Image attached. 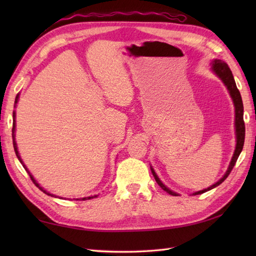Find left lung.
Here are the masks:
<instances>
[{
  "label": "left lung",
  "instance_id": "left-lung-1",
  "mask_svg": "<svg viewBox=\"0 0 256 256\" xmlns=\"http://www.w3.org/2000/svg\"><path fill=\"white\" fill-rule=\"evenodd\" d=\"M212 69H214V72L219 76L221 78V80L224 81V84L226 86L228 90H229L231 98L233 99V102H234V106H236V148L234 150V154H233L232 157V160L229 165V168H228L226 172L224 174V176L222 177L218 182H216L214 184H212L211 187L206 188L204 190H200L198 192H194V194H201L206 192H208V190H211L216 188V186H219L220 184L224 182L226 177L230 175L231 170H233V167H234L236 162L238 158V156H240L241 152L243 150V145H244V138H246V124H244V120H243V102H242V98L240 94V91L236 88V81L234 78H233V74L232 72L230 70L229 66L222 60H214V64H212ZM152 172H153V176L155 177V180L157 182V184H160L162 187V189H164L165 192H167L170 194L172 196H177L176 192H172V190L168 189L164 184H162V182L158 179V177L156 176L155 172L152 170Z\"/></svg>",
  "mask_w": 256,
  "mask_h": 256
}]
</instances>
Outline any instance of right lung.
<instances>
[{
    "label": "right lung",
    "instance_id": "obj_1",
    "mask_svg": "<svg viewBox=\"0 0 256 256\" xmlns=\"http://www.w3.org/2000/svg\"><path fill=\"white\" fill-rule=\"evenodd\" d=\"M18 94L16 96V98H15V103H18ZM12 132H13V145H14V150H15V154H16V156H18V158L20 160V162H22V165H23V166H24V168H25V170H27V168H26V167H25V165L23 164V162H22L20 157V155H18V148H16V143H15V138H14V132H15V113H13V130H12ZM27 172H28V170H27ZM28 174H30V179H32V182L35 184V186H36V187L40 188V189L42 190V192H45V194H47L48 196H52V194L47 192L46 190H44V189H42V187H40V184H38L36 182V180H35V179H34V177H32V176L30 175V172H28ZM94 197H96V196H92V197H86V198H82V199H81V200H88V199H92V198H94ZM77 200H78V199H77Z\"/></svg>",
    "mask_w": 256,
    "mask_h": 256
}]
</instances>
